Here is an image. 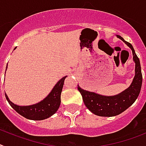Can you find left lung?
Returning a JSON list of instances; mask_svg holds the SVG:
<instances>
[{
    "label": "left lung",
    "instance_id": "1",
    "mask_svg": "<svg viewBox=\"0 0 146 146\" xmlns=\"http://www.w3.org/2000/svg\"><path fill=\"white\" fill-rule=\"evenodd\" d=\"M116 36L122 40L132 50L133 62H135V75L128 88L115 96H102L94 92L83 90L78 85V90L81 94L86 108L95 115L111 117L119 115L131 107L139 96L140 92L143 76L141 72L140 62L131 43L125 41L119 35Z\"/></svg>",
    "mask_w": 146,
    "mask_h": 146
}]
</instances>
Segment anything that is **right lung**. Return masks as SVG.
<instances>
[{
	"label": "right lung",
	"mask_w": 146,
	"mask_h": 146,
	"mask_svg": "<svg viewBox=\"0 0 146 146\" xmlns=\"http://www.w3.org/2000/svg\"><path fill=\"white\" fill-rule=\"evenodd\" d=\"M7 68V66L6 70ZM66 77L67 76L63 77L56 83L50 93L44 98V99L32 105L19 106L15 104L9 99L7 95L5 93L6 98L11 107L15 110L18 113L26 119L35 120V121L46 119L54 115L60 108V103H61V98H60L61 92H62L64 80Z\"/></svg>",
	"instance_id": "1"
}]
</instances>
